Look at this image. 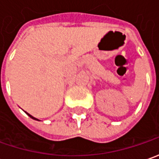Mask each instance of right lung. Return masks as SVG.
Wrapping results in <instances>:
<instances>
[{"mask_svg": "<svg viewBox=\"0 0 159 159\" xmlns=\"http://www.w3.org/2000/svg\"><path fill=\"white\" fill-rule=\"evenodd\" d=\"M26 113H27V114H28V115H29V116H30V117L31 118V119H33V120H39L38 119H36V118H34V117H33V116H31V115H30V114H29L28 112H26Z\"/></svg>", "mask_w": 159, "mask_h": 159, "instance_id": "1", "label": "right lung"}]
</instances>
